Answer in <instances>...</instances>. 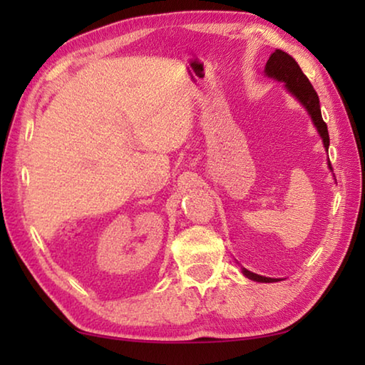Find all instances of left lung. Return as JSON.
Here are the masks:
<instances>
[{
    "instance_id": "1",
    "label": "left lung",
    "mask_w": 365,
    "mask_h": 365,
    "mask_svg": "<svg viewBox=\"0 0 365 365\" xmlns=\"http://www.w3.org/2000/svg\"><path fill=\"white\" fill-rule=\"evenodd\" d=\"M265 76L285 83L289 93H292L296 100L306 108V110L314 122V125L317 128V132L320 133V137H322L324 146L329 150L330 137H329V130H327V123L322 119V114H320L319 95L316 93V90H314L311 82H309V78L302 73L298 63H296L288 53L282 51V49H275V51L270 54L267 64H265ZM329 165L331 169L330 160H329ZM243 274L255 282H262V283L279 282V279H269V277L257 275L255 272H250L246 269H243Z\"/></svg>"
}]
</instances>
